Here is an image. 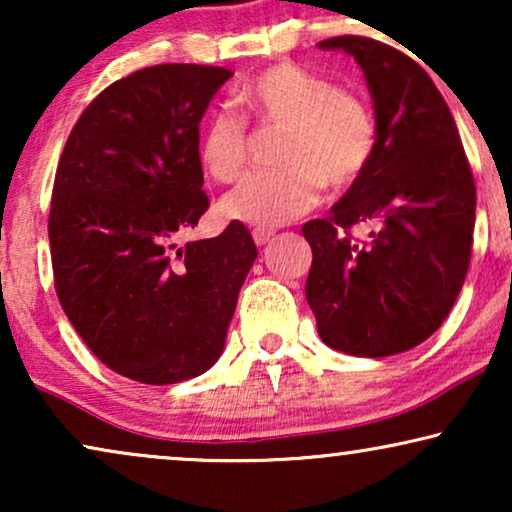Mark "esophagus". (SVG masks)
Returning a JSON list of instances; mask_svg holds the SVG:
<instances>
[{"mask_svg": "<svg viewBox=\"0 0 512 512\" xmlns=\"http://www.w3.org/2000/svg\"><path fill=\"white\" fill-rule=\"evenodd\" d=\"M251 237H254V242L258 244V247H265L272 237H275V230L270 228H254V233H251Z\"/></svg>", "mask_w": 512, "mask_h": 512, "instance_id": "34e87169", "label": "esophagus"}]
</instances>
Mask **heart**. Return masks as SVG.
I'll return each instance as SVG.
<instances>
[{"instance_id": "heart-1", "label": "heart", "mask_w": 512, "mask_h": 512, "mask_svg": "<svg viewBox=\"0 0 512 512\" xmlns=\"http://www.w3.org/2000/svg\"><path fill=\"white\" fill-rule=\"evenodd\" d=\"M237 102L261 123L286 125L279 160L286 167L249 174L226 193L221 212L256 228L284 226L319 205L321 188L352 186L375 153L377 128L366 104L324 76L282 62L247 81ZM247 121L233 109H216L200 132V163L216 181L230 184L249 165Z\"/></svg>"}]
</instances>
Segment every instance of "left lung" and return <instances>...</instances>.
Wrapping results in <instances>:
<instances>
[{
  "mask_svg": "<svg viewBox=\"0 0 512 512\" xmlns=\"http://www.w3.org/2000/svg\"><path fill=\"white\" fill-rule=\"evenodd\" d=\"M319 48L363 69L377 144L326 219L303 226L305 296L328 347L380 359L417 347L450 314L471 263L475 184L450 107L415 60L368 37ZM356 222L374 228L370 243L346 233Z\"/></svg>",
  "mask_w": 512,
  "mask_h": 512,
  "instance_id": "obj_1",
  "label": "left lung"
}]
</instances>
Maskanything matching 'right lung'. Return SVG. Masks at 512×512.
Segmentation results:
<instances>
[{"mask_svg": "<svg viewBox=\"0 0 512 512\" xmlns=\"http://www.w3.org/2000/svg\"><path fill=\"white\" fill-rule=\"evenodd\" d=\"M233 72L139 69L102 90L76 121L55 174V291L104 366L144 384H177L219 361L258 251L233 221L179 247L209 200L200 121Z\"/></svg>", "mask_w": 512, "mask_h": 512, "instance_id": "add662e5", "label": "right lung"}]
</instances>
